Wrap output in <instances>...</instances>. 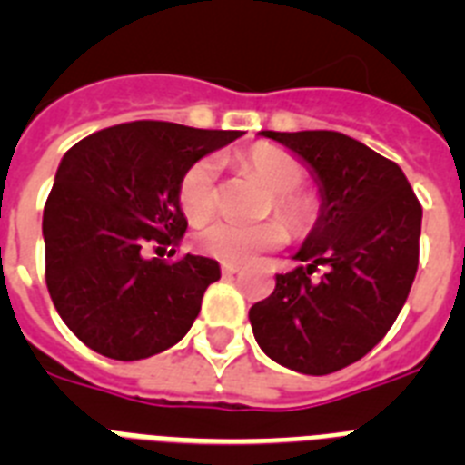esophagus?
I'll return each instance as SVG.
<instances>
[{"instance_id":"1","label":"esophagus","mask_w":465,"mask_h":465,"mask_svg":"<svg viewBox=\"0 0 465 465\" xmlns=\"http://www.w3.org/2000/svg\"><path fill=\"white\" fill-rule=\"evenodd\" d=\"M221 270H223V274L232 277V274L242 272V265H237V262H223V265H221Z\"/></svg>"}]
</instances>
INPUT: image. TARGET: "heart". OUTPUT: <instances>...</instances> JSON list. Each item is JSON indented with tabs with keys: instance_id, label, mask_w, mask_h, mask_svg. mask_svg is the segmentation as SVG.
Here are the masks:
<instances>
[{
	"instance_id": "heart-1",
	"label": "heart",
	"mask_w": 465,
	"mask_h": 465,
	"mask_svg": "<svg viewBox=\"0 0 465 465\" xmlns=\"http://www.w3.org/2000/svg\"><path fill=\"white\" fill-rule=\"evenodd\" d=\"M235 165L246 174L256 176L262 186L272 191L268 203L293 235H305L316 223L319 200L310 191H302L305 167L295 155L274 143H253L235 155ZM179 207L191 223H203L219 207L216 167L213 160L200 158L182 174L176 188ZM286 240V230L279 221H262L256 225H242L232 221H216L195 232V246L207 256L225 262H246L256 253L277 249Z\"/></svg>"
}]
</instances>
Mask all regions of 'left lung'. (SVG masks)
Instances as JSON below:
<instances>
[{"instance_id": "obj_1", "label": "left lung", "mask_w": 465, "mask_h": 465, "mask_svg": "<svg viewBox=\"0 0 465 465\" xmlns=\"http://www.w3.org/2000/svg\"><path fill=\"white\" fill-rule=\"evenodd\" d=\"M305 160L322 216L272 295L249 310L253 338L302 375H331L363 359L401 314L419 265L421 204L393 160L332 130L272 133ZM324 268L322 280L311 274Z\"/></svg>"}]
</instances>
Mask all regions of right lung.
<instances>
[{"label": "right lung", "mask_w": 465, "mask_h": 465, "mask_svg": "<svg viewBox=\"0 0 465 465\" xmlns=\"http://www.w3.org/2000/svg\"><path fill=\"white\" fill-rule=\"evenodd\" d=\"M237 137L240 130L134 121L88 134L64 153L44 207L46 286L85 347L139 361L191 331L219 262L151 252L172 246L174 256L186 232L176 197L183 172Z\"/></svg>", "instance_id": "right-lung-1"}]
</instances>
